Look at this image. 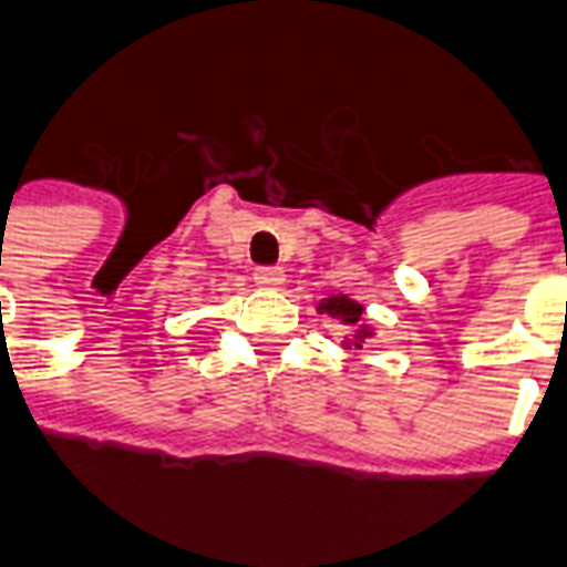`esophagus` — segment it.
Listing matches in <instances>:
<instances>
[{"label":"esophagus","mask_w":567,"mask_h":567,"mask_svg":"<svg viewBox=\"0 0 567 567\" xmlns=\"http://www.w3.org/2000/svg\"><path fill=\"white\" fill-rule=\"evenodd\" d=\"M254 280H257L259 287H268V289L280 287V284H284V268L278 266L254 268Z\"/></svg>","instance_id":"obj_1"}]
</instances>
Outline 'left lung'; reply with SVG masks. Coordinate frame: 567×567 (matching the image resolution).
<instances>
[{
  "label": "left lung",
  "mask_w": 567,
  "mask_h": 567,
  "mask_svg": "<svg viewBox=\"0 0 567 567\" xmlns=\"http://www.w3.org/2000/svg\"><path fill=\"white\" fill-rule=\"evenodd\" d=\"M319 308L326 310L329 317L340 319L343 326H359L361 310H364L361 305H355L352 299H347V296H338V299L322 301ZM364 338H370V329H364V326H361V329H355V347H361V340H364Z\"/></svg>",
  "instance_id": "8db88e82"
}]
</instances>
